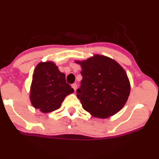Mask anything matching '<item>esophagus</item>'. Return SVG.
<instances>
[{
  "label": "esophagus",
  "instance_id": "obj_1",
  "mask_svg": "<svg viewBox=\"0 0 159 159\" xmlns=\"http://www.w3.org/2000/svg\"><path fill=\"white\" fill-rule=\"evenodd\" d=\"M72 87L74 89V90L75 91L76 89H77V84H72Z\"/></svg>",
  "mask_w": 159,
  "mask_h": 159
}]
</instances>
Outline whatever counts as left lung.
I'll use <instances>...</instances> for the list:
<instances>
[{
	"instance_id": "8db88e82",
	"label": "left lung",
	"mask_w": 159,
	"mask_h": 159,
	"mask_svg": "<svg viewBox=\"0 0 159 159\" xmlns=\"http://www.w3.org/2000/svg\"><path fill=\"white\" fill-rule=\"evenodd\" d=\"M81 65V87L77 97L82 107L95 117L105 119L123 108L130 94L131 86L126 72L114 60L95 54Z\"/></svg>"
}]
</instances>
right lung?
I'll list each match as a JSON object with an SVG mask.
<instances>
[{
	"instance_id": "1",
	"label": "right lung",
	"mask_w": 159,
	"mask_h": 159,
	"mask_svg": "<svg viewBox=\"0 0 159 159\" xmlns=\"http://www.w3.org/2000/svg\"><path fill=\"white\" fill-rule=\"evenodd\" d=\"M73 92L66 81L65 74L60 72L54 62L38 63L30 91V102L35 108L45 114L57 110L66 96Z\"/></svg>"
}]
</instances>
